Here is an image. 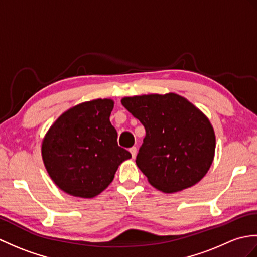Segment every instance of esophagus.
Here are the masks:
<instances>
[{"instance_id": "esophagus-1", "label": "esophagus", "mask_w": 257, "mask_h": 257, "mask_svg": "<svg viewBox=\"0 0 257 257\" xmlns=\"http://www.w3.org/2000/svg\"><path fill=\"white\" fill-rule=\"evenodd\" d=\"M129 151H130V153H131V156H133V158H135V157L137 156V148H136V147L130 148Z\"/></svg>"}]
</instances>
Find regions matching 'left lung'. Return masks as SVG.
<instances>
[{"label": "left lung", "instance_id": "1", "mask_svg": "<svg viewBox=\"0 0 257 257\" xmlns=\"http://www.w3.org/2000/svg\"><path fill=\"white\" fill-rule=\"evenodd\" d=\"M121 104L146 129L136 163L153 187L176 193L207 174L216 136L196 106L174 93L123 97Z\"/></svg>", "mask_w": 257, "mask_h": 257}]
</instances>
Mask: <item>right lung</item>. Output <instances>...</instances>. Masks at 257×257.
Instances as JSON below:
<instances>
[{
    "label": "right lung",
    "mask_w": 257,
    "mask_h": 257,
    "mask_svg": "<svg viewBox=\"0 0 257 257\" xmlns=\"http://www.w3.org/2000/svg\"><path fill=\"white\" fill-rule=\"evenodd\" d=\"M114 100L98 98L68 109L48 130L41 156L48 174L71 196L93 198L108 187L123 161L131 158L118 146L110 123Z\"/></svg>",
    "instance_id": "add662e5"
}]
</instances>
